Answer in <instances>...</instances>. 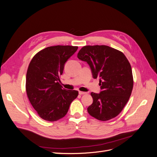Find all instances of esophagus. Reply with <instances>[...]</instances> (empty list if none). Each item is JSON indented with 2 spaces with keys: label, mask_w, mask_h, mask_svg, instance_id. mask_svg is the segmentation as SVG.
Here are the masks:
<instances>
[{
  "label": "esophagus",
  "mask_w": 157,
  "mask_h": 157,
  "mask_svg": "<svg viewBox=\"0 0 157 157\" xmlns=\"http://www.w3.org/2000/svg\"><path fill=\"white\" fill-rule=\"evenodd\" d=\"M79 94L80 95H84V94H86V92H81V91H79Z\"/></svg>",
  "instance_id": "esophagus-1"
}]
</instances>
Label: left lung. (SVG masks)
Returning <instances> with one entry per match:
<instances>
[{
    "instance_id": "obj_1",
    "label": "left lung",
    "mask_w": 157,
    "mask_h": 157,
    "mask_svg": "<svg viewBox=\"0 0 157 157\" xmlns=\"http://www.w3.org/2000/svg\"><path fill=\"white\" fill-rule=\"evenodd\" d=\"M86 61L94 78H99V94L92 92L93 103L87 110L101 121L116 117L129 99L134 84L129 61L121 51L105 45L85 46L77 55Z\"/></svg>"
}]
</instances>
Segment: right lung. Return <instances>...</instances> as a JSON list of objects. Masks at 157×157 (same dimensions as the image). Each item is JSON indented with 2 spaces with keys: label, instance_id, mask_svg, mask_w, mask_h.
<instances>
[{
  "label": "right lung",
  "instance_id": "right-lung-1",
  "mask_svg": "<svg viewBox=\"0 0 157 157\" xmlns=\"http://www.w3.org/2000/svg\"><path fill=\"white\" fill-rule=\"evenodd\" d=\"M78 46H54L40 50L33 57L26 75V92L39 116L54 122L67 114L77 98V90H66L58 82L66 61Z\"/></svg>",
  "mask_w": 157,
  "mask_h": 157
}]
</instances>
